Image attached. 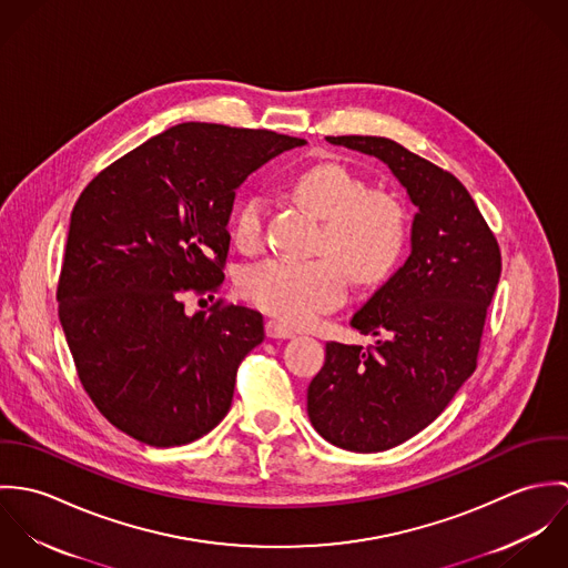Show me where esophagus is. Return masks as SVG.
I'll return each instance as SVG.
<instances>
[{"mask_svg": "<svg viewBox=\"0 0 568 568\" xmlns=\"http://www.w3.org/2000/svg\"><path fill=\"white\" fill-rule=\"evenodd\" d=\"M266 336L268 338H293L295 329H291L288 325L280 324V322H266Z\"/></svg>", "mask_w": 568, "mask_h": 568, "instance_id": "esophagus-1", "label": "esophagus"}]
</instances>
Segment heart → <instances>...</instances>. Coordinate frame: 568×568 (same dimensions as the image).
Listing matches in <instances>:
<instances>
[{"label":"heart","instance_id":"b5f03b06","mask_svg":"<svg viewBox=\"0 0 568 568\" xmlns=\"http://www.w3.org/2000/svg\"><path fill=\"white\" fill-rule=\"evenodd\" d=\"M297 199L324 221L320 251L313 260H262L244 268V300L291 325L311 324L345 300L349 277L358 286L385 282L405 255L408 212L385 190H369L367 181L338 162L304 168L293 179ZM266 203L248 194L234 214V243L257 251L264 243Z\"/></svg>","mask_w":568,"mask_h":568}]
</instances>
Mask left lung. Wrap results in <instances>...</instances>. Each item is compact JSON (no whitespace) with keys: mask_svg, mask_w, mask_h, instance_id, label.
<instances>
[{"mask_svg":"<svg viewBox=\"0 0 568 568\" xmlns=\"http://www.w3.org/2000/svg\"><path fill=\"white\" fill-rule=\"evenodd\" d=\"M387 163L417 207L405 264L352 317L372 347L325 343L308 417L329 444L389 450L426 428L477 369L500 248L464 183L403 144L325 138Z\"/></svg>","mask_w":568,"mask_h":568,"instance_id":"left-lung-1","label":"left lung"}]
</instances>
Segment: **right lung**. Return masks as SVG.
<instances>
[{
	"label": "right lung",
	"instance_id": "obj_1",
	"mask_svg": "<svg viewBox=\"0 0 568 568\" xmlns=\"http://www.w3.org/2000/svg\"><path fill=\"white\" fill-rule=\"evenodd\" d=\"M306 144L264 129L183 122L98 172L72 210L57 300L82 389L133 439L170 448L230 410L257 311L214 297L225 280L236 187Z\"/></svg>",
	"mask_w": 568,
	"mask_h": 568
}]
</instances>
